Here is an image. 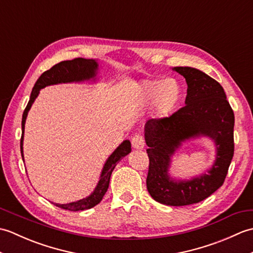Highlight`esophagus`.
I'll use <instances>...</instances> for the list:
<instances>
[{"label":"esophagus","mask_w":253,"mask_h":253,"mask_svg":"<svg viewBox=\"0 0 253 253\" xmlns=\"http://www.w3.org/2000/svg\"><path fill=\"white\" fill-rule=\"evenodd\" d=\"M131 144H132V148L133 149H137V150H141L144 148V139L142 136L140 135H136L133 136L131 139Z\"/></svg>","instance_id":"obj_1"}]
</instances>
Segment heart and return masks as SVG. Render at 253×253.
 I'll return each mask as SVG.
<instances>
[{"label":"heart","mask_w":253,"mask_h":253,"mask_svg":"<svg viewBox=\"0 0 253 253\" xmlns=\"http://www.w3.org/2000/svg\"><path fill=\"white\" fill-rule=\"evenodd\" d=\"M180 87L175 79L146 80L140 85V99L144 105L153 103L160 117L168 116L178 103Z\"/></svg>","instance_id":"heart-1"}]
</instances>
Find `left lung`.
Segmentation results:
<instances>
[{"instance_id":"8db88e82","label":"left lung","mask_w":253,"mask_h":253,"mask_svg":"<svg viewBox=\"0 0 253 253\" xmlns=\"http://www.w3.org/2000/svg\"><path fill=\"white\" fill-rule=\"evenodd\" d=\"M187 83L185 106L162 120H149L144 140L150 165L147 189L155 201L171 207L198 203L223 185L234 155L235 116L223 87L200 69L173 67ZM208 137L216 148L212 165L190 179L169 173L174 154L183 143Z\"/></svg>"}]
</instances>
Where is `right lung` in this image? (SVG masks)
Masks as SVG:
<instances>
[{"instance_id": "obj_1", "label": "right lung", "mask_w": 253, "mask_h": 253, "mask_svg": "<svg viewBox=\"0 0 253 253\" xmlns=\"http://www.w3.org/2000/svg\"><path fill=\"white\" fill-rule=\"evenodd\" d=\"M98 72H99V63L98 60L93 58H75L73 61H64L56 64L49 71L44 72L37 80L35 87L32 88L30 100L27 104L26 109L23 114V120H21V139H20V152L21 157L24 159V135H25V124L28 112L30 111L32 104L38 98L40 93V90L43 89L47 85L60 84H73V83H84L91 82L95 83L98 80ZM131 152V143L129 140H124L120 146H118L114 151L112 152L105 163L102 168L101 174L99 177L98 184L94 187L93 191L90 193L88 197L80 199L77 201H73L69 203H55L56 207L68 210V211H84V210L91 209L95 207L96 204L101 202L103 199L105 192L109 189L110 179L113 169H115L117 162L126 157L127 154Z\"/></svg>"}]
</instances>
